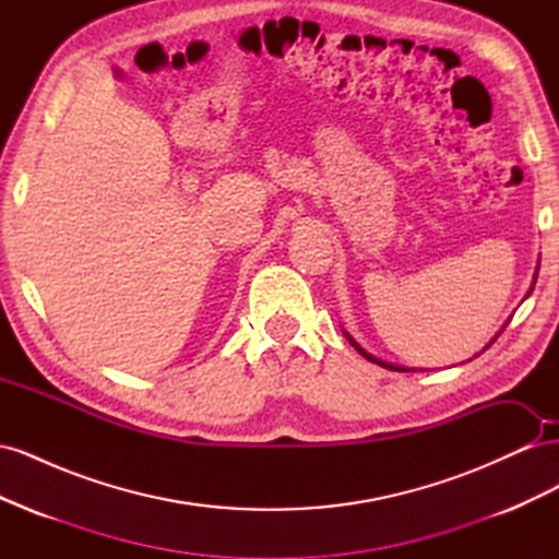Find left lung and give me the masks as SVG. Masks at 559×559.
Here are the masks:
<instances>
[{
	"instance_id": "1",
	"label": "left lung",
	"mask_w": 559,
	"mask_h": 559,
	"mask_svg": "<svg viewBox=\"0 0 559 559\" xmlns=\"http://www.w3.org/2000/svg\"><path fill=\"white\" fill-rule=\"evenodd\" d=\"M345 335H347V333H345ZM347 341H349L354 347H357V352L361 354V357H366L368 361H373V364H378V366H382V368H389V370H401V373H405V370H408V368H403V366H394V364H386V361H380V359H376V357H370V354H368V352H364L357 343H354L349 335H347Z\"/></svg>"
}]
</instances>
